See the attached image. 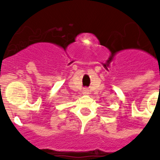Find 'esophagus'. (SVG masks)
I'll return each instance as SVG.
<instances>
[{"mask_svg": "<svg viewBox=\"0 0 160 160\" xmlns=\"http://www.w3.org/2000/svg\"><path fill=\"white\" fill-rule=\"evenodd\" d=\"M88 91H89L88 89H84L83 90V94H88Z\"/></svg>", "mask_w": 160, "mask_h": 160, "instance_id": "esophagus-1", "label": "esophagus"}]
</instances>
